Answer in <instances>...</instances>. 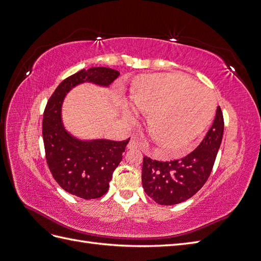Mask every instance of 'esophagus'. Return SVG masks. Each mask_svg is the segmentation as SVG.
Returning <instances> with one entry per match:
<instances>
[{
	"label": "esophagus",
	"mask_w": 261,
	"mask_h": 261,
	"mask_svg": "<svg viewBox=\"0 0 261 261\" xmlns=\"http://www.w3.org/2000/svg\"><path fill=\"white\" fill-rule=\"evenodd\" d=\"M128 149H136V148H141V145L139 144V141L136 138H132L129 140V143L127 145Z\"/></svg>",
	"instance_id": "1"
}]
</instances>
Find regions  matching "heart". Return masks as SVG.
<instances>
[{
    "label": "heart",
    "mask_w": 261,
    "mask_h": 261,
    "mask_svg": "<svg viewBox=\"0 0 261 261\" xmlns=\"http://www.w3.org/2000/svg\"><path fill=\"white\" fill-rule=\"evenodd\" d=\"M133 103L150 113L149 130L155 143L169 153L184 151L207 127L216 110L213 93L180 74H154L140 77L133 94ZM135 108L126 105V120L136 118Z\"/></svg>",
    "instance_id": "heart-1"
}]
</instances>
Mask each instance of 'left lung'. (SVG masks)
<instances>
[{"label": "left lung", "instance_id": "8db88e82", "mask_svg": "<svg viewBox=\"0 0 261 261\" xmlns=\"http://www.w3.org/2000/svg\"><path fill=\"white\" fill-rule=\"evenodd\" d=\"M224 120L218 107L206 136L191 153L171 161L144 156L141 181L146 194L159 204L171 206L194 196L206 183L222 141Z\"/></svg>", "mask_w": 261, "mask_h": 261}]
</instances>
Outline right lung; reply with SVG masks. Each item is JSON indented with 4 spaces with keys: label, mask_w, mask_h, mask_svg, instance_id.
<instances>
[{
    "label": "right lung",
    "mask_w": 261,
    "mask_h": 261,
    "mask_svg": "<svg viewBox=\"0 0 261 261\" xmlns=\"http://www.w3.org/2000/svg\"><path fill=\"white\" fill-rule=\"evenodd\" d=\"M118 76L117 70L108 67L82 69L58 86L44 109L42 137L48 167L65 192L86 200L99 198L108 192L129 138L123 141L76 139L62 124L61 106L65 94L76 85L91 82L109 86Z\"/></svg>",
    "instance_id": "right-lung-1"
}]
</instances>
